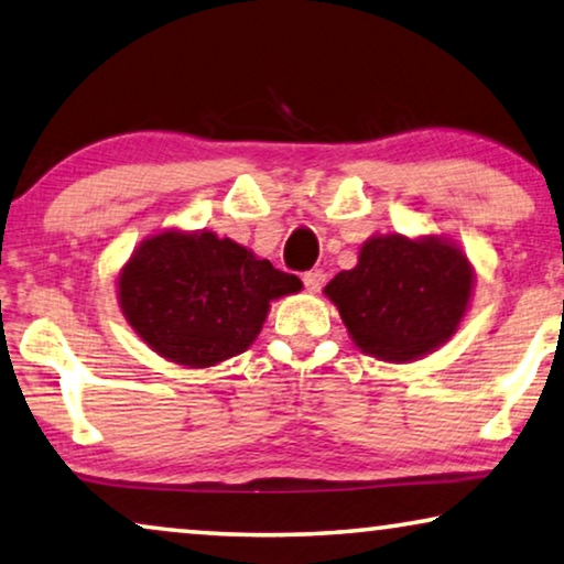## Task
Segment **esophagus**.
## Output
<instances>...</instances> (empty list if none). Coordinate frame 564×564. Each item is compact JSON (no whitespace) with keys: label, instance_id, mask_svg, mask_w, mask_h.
Here are the masks:
<instances>
[{"label":"esophagus","instance_id":"obj_1","mask_svg":"<svg viewBox=\"0 0 564 564\" xmlns=\"http://www.w3.org/2000/svg\"><path fill=\"white\" fill-rule=\"evenodd\" d=\"M326 283V273L324 271H306L304 273V285L308 291H318Z\"/></svg>","mask_w":564,"mask_h":564}]
</instances>
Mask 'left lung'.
<instances>
[{
  "instance_id": "left-lung-1",
  "label": "left lung",
  "mask_w": 564,
  "mask_h": 564,
  "mask_svg": "<svg viewBox=\"0 0 564 564\" xmlns=\"http://www.w3.org/2000/svg\"><path fill=\"white\" fill-rule=\"evenodd\" d=\"M470 291L474 268L456 242L400 232L369 238L357 265L324 289L351 341L398 365L431 355L456 334Z\"/></svg>"
}]
</instances>
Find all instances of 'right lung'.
I'll return each mask as SVG.
<instances>
[{
    "instance_id": "right-lung-1",
    "label": "right lung",
    "mask_w": 564,
    "mask_h": 564,
    "mask_svg": "<svg viewBox=\"0 0 564 564\" xmlns=\"http://www.w3.org/2000/svg\"><path fill=\"white\" fill-rule=\"evenodd\" d=\"M296 291V275L207 230L151 235L119 273V304L131 329L156 355L195 369L246 351L271 301Z\"/></svg>"
}]
</instances>
